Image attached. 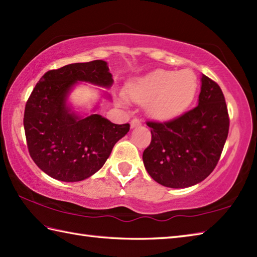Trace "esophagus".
<instances>
[{"label": "esophagus", "mask_w": 257, "mask_h": 257, "mask_svg": "<svg viewBox=\"0 0 257 257\" xmlns=\"http://www.w3.org/2000/svg\"><path fill=\"white\" fill-rule=\"evenodd\" d=\"M139 125H141V121L138 118H133L132 121H131V127L134 128L136 126H139Z\"/></svg>", "instance_id": "obj_1"}]
</instances>
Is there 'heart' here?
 I'll use <instances>...</instances> for the list:
<instances>
[{
	"label": "heart",
	"instance_id": "1",
	"mask_svg": "<svg viewBox=\"0 0 257 257\" xmlns=\"http://www.w3.org/2000/svg\"><path fill=\"white\" fill-rule=\"evenodd\" d=\"M198 88V80L194 71L158 70L136 78L128 86L131 98L146 103V111L156 119L180 116L191 106ZM124 102V96H121Z\"/></svg>",
	"mask_w": 257,
	"mask_h": 257
}]
</instances>
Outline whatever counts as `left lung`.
<instances>
[{"label": "left lung", "mask_w": 257, "mask_h": 257, "mask_svg": "<svg viewBox=\"0 0 257 257\" xmlns=\"http://www.w3.org/2000/svg\"><path fill=\"white\" fill-rule=\"evenodd\" d=\"M198 104L170 122H148L152 141L143 163L159 184L185 188L205 180L215 169L229 127L227 106L221 87L201 77Z\"/></svg>", "instance_id": "1"}]
</instances>
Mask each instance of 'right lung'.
Instances as JSON below:
<instances>
[{
  "mask_svg": "<svg viewBox=\"0 0 257 257\" xmlns=\"http://www.w3.org/2000/svg\"><path fill=\"white\" fill-rule=\"evenodd\" d=\"M78 82L109 88L114 81L105 61L73 63L46 72L25 105L23 124L31 158L44 173L63 182L95 174L130 131L128 123L118 125L99 114L74 111L67 98Z\"/></svg>",
  "mask_w": 257,
  "mask_h": 257,
  "instance_id": "right-lung-1",
  "label": "right lung"
}]
</instances>
